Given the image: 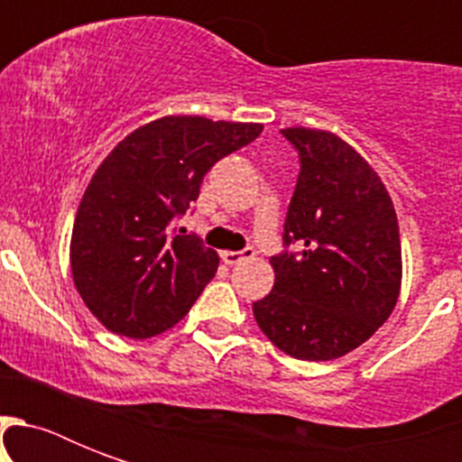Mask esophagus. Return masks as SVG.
Segmentation results:
<instances>
[{
  "mask_svg": "<svg viewBox=\"0 0 462 462\" xmlns=\"http://www.w3.org/2000/svg\"><path fill=\"white\" fill-rule=\"evenodd\" d=\"M220 256H223V261L227 263V266H237V263H242V261L252 259L254 249H242V252H223Z\"/></svg>",
  "mask_w": 462,
  "mask_h": 462,
  "instance_id": "1",
  "label": "esophagus"
}]
</instances>
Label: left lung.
Segmentation results:
<instances>
[{
  "label": "left lung",
  "mask_w": 462,
  "mask_h": 462,
  "mask_svg": "<svg viewBox=\"0 0 462 462\" xmlns=\"http://www.w3.org/2000/svg\"><path fill=\"white\" fill-rule=\"evenodd\" d=\"M300 177L282 242L300 252L271 259L275 285L254 319L275 347L326 362L369 340L401 295V232L374 167L340 136L290 126Z\"/></svg>",
  "instance_id": "1"
}]
</instances>
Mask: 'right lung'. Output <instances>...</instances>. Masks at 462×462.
<instances>
[{
	"instance_id": "right-lung-1",
	"label": "right lung",
	"mask_w": 462,
	"mask_h": 462,
	"mask_svg": "<svg viewBox=\"0 0 462 462\" xmlns=\"http://www.w3.org/2000/svg\"><path fill=\"white\" fill-rule=\"evenodd\" d=\"M261 132V125L162 117L100 162L76 213L69 256L76 290L105 328L141 340L187 316L220 259L170 223L199 199L210 167Z\"/></svg>"
}]
</instances>
